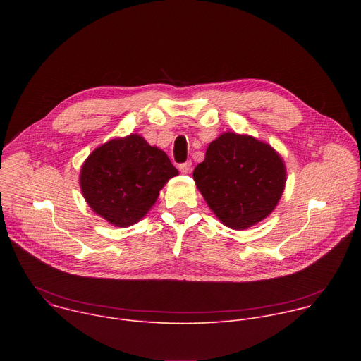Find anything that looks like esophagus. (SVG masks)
Returning a JSON list of instances; mask_svg holds the SVG:
<instances>
[{
    "instance_id": "1",
    "label": "esophagus",
    "mask_w": 361,
    "mask_h": 361,
    "mask_svg": "<svg viewBox=\"0 0 361 361\" xmlns=\"http://www.w3.org/2000/svg\"><path fill=\"white\" fill-rule=\"evenodd\" d=\"M178 169H180V171H181L183 174H188V173H191V170H192V164H191V161H185V163H181V164L178 166Z\"/></svg>"
}]
</instances>
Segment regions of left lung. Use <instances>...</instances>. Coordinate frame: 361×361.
<instances>
[{
	"label": "left lung",
	"mask_w": 361,
	"mask_h": 361,
	"mask_svg": "<svg viewBox=\"0 0 361 361\" xmlns=\"http://www.w3.org/2000/svg\"><path fill=\"white\" fill-rule=\"evenodd\" d=\"M192 177L223 224L241 230L274 210L284 190L286 167L269 144L224 133L210 142Z\"/></svg>",
	"instance_id": "left-lung-1"
}]
</instances>
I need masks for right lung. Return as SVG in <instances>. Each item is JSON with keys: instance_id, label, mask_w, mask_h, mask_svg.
Instances as JSON below:
<instances>
[{"instance_id": "right-lung-1", "label": "right lung", "mask_w": 361, "mask_h": 361, "mask_svg": "<svg viewBox=\"0 0 361 361\" xmlns=\"http://www.w3.org/2000/svg\"><path fill=\"white\" fill-rule=\"evenodd\" d=\"M178 170L167 154L131 134L94 149L80 174L90 207L117 227L140 221Z\"/></svg>"}]
</instances>
